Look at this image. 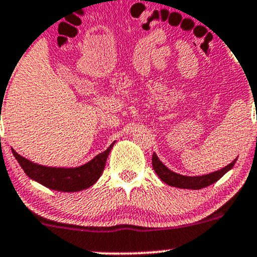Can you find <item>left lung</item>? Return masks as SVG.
I'll return each mask as SVG.
<instances>
[{
  "label": "left lung",
  "instance_id": "left-lung-1",
  "mask_svg": "<svg viewBox=\"0 0 257 257\" xmlns=\"http://www.w3.org/2000/svg\"><path fill=\"white\" fill-rule=\"evenodd\" d=\"M153 168H154L157 175L164 181L165 184L170 186H175V188L180 189H191V190H199V189L206 188V186L211 185L215 181L219 180L220 178L224 177L229 170H231V168L234 167L236 159L232 160L229 165H226L222 169L216 170L214 173H209L205 175H198V177H188V175H181L178 173L173 172L169 168L165 167L162 162H160L159 158L157 157L155 153H153L152 158Z\"/></svg>",
  "mask_w": 257,
  "mask_h": 257
}]
</instances>
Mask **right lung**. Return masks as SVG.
Returning a JSON list of instances; mask_svg holds the SVG:
<instances>
[{
    "instance_id": "1",
    "label": "right lung",
    "mask_w": 257,
    "mask_h": 257,
    "mask_svg": "<svg viewBox=\"0 0 257 257\" xmlns=\"http://www.w3.org/2000/svg\"><path fill=\"white\" fill-rule=\"evenodd\" d=\"M114 144L115 142H113L107 150L95 155L92 160L76 168L46 167V165L36 164V163L26 159L25 157H21L14 149H12V153L23 172L30 179L42 184L43 186L52 189V190L74 193V191L88 189L100 178L103 170H104L108 155H109Z\"/></svg>"
}]
</instances>
